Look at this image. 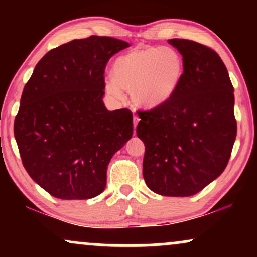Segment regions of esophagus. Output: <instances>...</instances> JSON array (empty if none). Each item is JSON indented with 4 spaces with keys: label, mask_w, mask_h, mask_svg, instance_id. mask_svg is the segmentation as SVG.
<instances>
[{
    "label": "esophagus",
    "mask_w": 257,
    "mask_h": 257,
    "mask_svg": "<svg viewBox=\"0 0 257 257\" xmlns=\"http://www.w3.org/2000/svg\"><path fill=\"white\" fill-rule=\"evenodd\" d=\"M139 122V118L137 117V115H133V126H135V128L137 127V125H138Z\"/></svg>",
    "instance_id": "34e87169"
}]
</instances>
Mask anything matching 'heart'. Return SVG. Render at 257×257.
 <instances>
[{"mask_svg": "<svg viewBox=\"0 0 257 257\" xmlns=\"http://www.w3.org/2000/svg\"><path fill=\"white\" fill-rule=\"evenodd\" d=\"M113 78L106 82V91L122 96L131 92L142 106L164 104L175 93L185 73V62L177 49L171 47L136 48L115 59Z\"/></svg>", "mask_w": 257, "mask_h": 257, "instance_id": "b5f03b06", "label": "heart"}]
</instances>
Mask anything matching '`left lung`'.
I'll use <instances>...</instances> for the list:
<instances>
[{"instance_id":"left-lung-1","label":"left lung","mask_w":257,"mask_h":257,"mask_svg":"<svg viewBox=\"0 0 257 257\" xmlns=\"http://www.w3.org/2000/svg\"><path fill=\"white\" fill-rule=\"evenodd\" d=\"M185 62L178 90L164 104L137 111V136L145 144L143 175L154 193L194 195L219 177L236 138L234 87L212 48L198 42L168 41Z\"/></svg>"}]
</instances>
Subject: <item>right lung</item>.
Segmentation results:
<instances>
[{
  "label": "right lung",
  "mask_w": 257,
  "mask_h": 257,
  "mask_svg": "<svg viewBox=\"0 0 257 257\" xmlns=\"http://www.w3.org/2000/svg\"><path fill=\"white\" fill-rule=\"evenodd\" d=\"M128 43L73 40L47 52L24 86L14 135L31 179L63 200L99 195L113 154L133 135L128 108L103 103L106 63Z\"/></svg>",
  "instance_id": "obj_1"
}]
</instances>
